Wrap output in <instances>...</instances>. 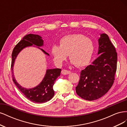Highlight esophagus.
<instances>
[{"label": "esophagus", "instance_id": "34e87169", "mask_svg": "<svg viewBox=\"0 0 127 127\" xmlns=\"http://www.w3.org/2000/svg\"><path fill=\"white\" fill-rule=\"evenodd\" d=\"M61 73L63 75H68L69 74L71 73V71L69 70H67L66 69H63L62 71H61Z\"/></svg>", "mask_w": 127, "mask_h": 127}]
</instances>
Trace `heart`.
Instances as JSON below:
<instances>
[{
	"instance_id": "obj_1",
	"label": "heart",
	"mask_w": 127,
	"mask_h": 127,
	"mask_svg": "<svg viewBox=\"0 0 127 127\" xmlns=\"http://www.w3.org/2000/svg\"><path fill=\"white\" fill-rule=\"evenodd\" d=\"M95 49L94 41L91 38L80 34H74L63 37L59 45H53L52 54L56 62L61 64L67 59L76 67L86 66L90 62Z\"/></svg>"
}]
</instances>
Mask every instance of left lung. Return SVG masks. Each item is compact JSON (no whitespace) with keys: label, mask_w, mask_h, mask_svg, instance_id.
Returning a JSON list of instances; mask_svg holds the SVG:
<instances>
[{"label":"left lung","mask_w":127,"mask_h":127,"mask_svg":"<svg viewBox=\"0 0 127 127\" xmlns=\"http://www.w3.org/2000/svg\"><path fill=\"white\" fill-rule=\"evenodd\" d=\"M98 39V55L92 64L80 72L76 87V93L81 98L93 101L104 95L113 85L117 67V53L106 34Z\"/></svg>","instance_id":"left-lung-1"}]
</instances>
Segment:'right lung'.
<instances>
[{
  "label": "right lung",
  "mask_w": 127,
  "mask_h": 127,
  "mask_svg": "<svg viewBox=\"0 0 127 127\" xmlns=\"http://www.w3.org/2000/svg\"><path fill=\"white\" fill-rule=\"evenodd\" d=\"M33 44L38 46V47L43 45V41L42 39V37L36 34H29L25 35L22 40L15 45L13 50L12 55H11L12 61H11V73H12V78L15 85L17 87L27 98L34 103H42L50 100L54 96L55 92L53 91V86L55 84L56 79L60 75L61 70V69L59 68L48 69L43 80L39 85L33 88L26 89L19 85L18 83L16 81V79H15L13 74V66L15 60L18 53L23 49L29 46H32ZM41 49L45 54L49 55L43 49Z\"/></svg>",
  "instance_id": "right-lung-1"
}]
</instances>
